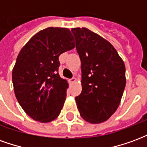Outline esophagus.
<instances>
[{"label":"esophagus","mask_w":147,"mask_h":147,"mask_svg":"<svg viewBox=\"0 0 147 147\" xmlns=\"http://www.w3.org/2000/svg\"><path fill=\"white\" fill-rule=\"evenodd\" d=\"M69 82H70L71 83H74L76 82V79L75 78V77H73V78H71L70 80H69Z\"/></svg>","instance_id":"1"}]
</instances>
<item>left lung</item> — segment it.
I'll return each instance as SVG.
<instances>
[{"label": "left lung", "instance_id": "1", "mask_svg": "<svg viewBox=\"0 0 147 147\" xmlns=\"http://www.w3.org/2000/svg\"><path fill=\"white\" fill-rule=\"evenodd\" d=\"M81 61L82 92L76 97L83 120H107L120 105L126 85L125 65L110 42L86 27L72 28Z\"/></svg>", "mask_w": 147, "mask_h": 147}]
</instances>
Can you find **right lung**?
Wrapping results in <instances>:
<instances>
[{"mask_svg": "<svg viewBox=\"0 0 147 147\" xmlns=\"http://www.w3.org/2000/svg\"><path fill=\"white\" fill-rule=\"evenodd\" d=\"M75 46L67 28L48 27L35 34L20 52L12 69L15 95L33 120L49 123L61 113L68 83L57 73L59 56Z\"/></svg>", "mask_w": 147, "mask_h": 147, "instance_id": "add662e5", "label": "right lung"}]
</instances>
